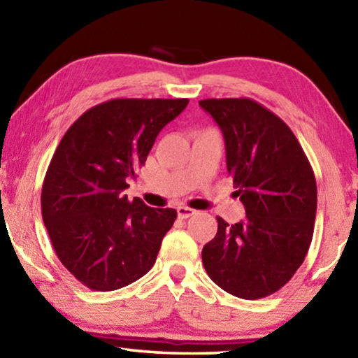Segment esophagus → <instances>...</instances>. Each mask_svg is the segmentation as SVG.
<instances>
[{
  "label": "esophagus",
  "instance_id": "1",
  "mask_svg": "<svg viewBox=\"0 0 358 358\" xmlns=\"http://www.w3.org/2000/svg\"><path fill=\"white\" fill-rule=\"evenodd\" d=\"M177 213H178L180 220H187L189 216L196 215V210H192L189 207H185V205H180V207L177 208Z\"/></svg>",
  "mask_w": 358,
  "mask_h": 358
}]
</instances>
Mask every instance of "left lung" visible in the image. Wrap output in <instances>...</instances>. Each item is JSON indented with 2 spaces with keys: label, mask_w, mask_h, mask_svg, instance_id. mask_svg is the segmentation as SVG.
<instances>
[{
  "label": "left lung",
  "mask_w": 358,
  "mask_h": 358,
  "mask_svg": "<svg viewBox=\"0 0 358 358\" xmlns=\"http://www.w3.org/2000/svg\"><path fill=\"white\" fill-rule=\"evenodd\" d=\"M220 126L246 217L229 224L202 250L211 281L238 299L275 294L299 270L310 250L317 186L294 132L268 108L248 98L199 101Z\"/></svg>",
  "instance_id": "1"
}]
</instances>
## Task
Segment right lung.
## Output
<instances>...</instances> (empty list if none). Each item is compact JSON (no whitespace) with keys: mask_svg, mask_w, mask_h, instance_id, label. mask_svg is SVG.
<instances>
[{"mask_svg":"<svg viewBox=\"0 0 358 358\" xmlns=\"http://www.w3.org/2000/svg\"><path fill=\"white\" fill-rule=\"evenodd\" d=\"M189 99H112L66 131L42 185V220L62 264L85 286L108 292L156 262L177 210L123 194L157 134Z\"/></svg>","mask_w":358,"mask_h":358,"instance_id":"1","label":"right lung"}]
</instances>
